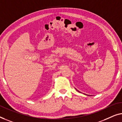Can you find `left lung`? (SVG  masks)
Returning <instances> with one entry per match:
<instances>
[{"label": "left lung", "mask_w": 122, "mask_h": 122, "mask_svg": "<svg viewBox=\"0 0 122 122\" xmlns=\"http://www.w3.org/2000/svg\"><path fill=\"white\" fill-rule=\"evenodd\" d=\"M77 91H78V90H77ZM78 92H79V91H78Z\"/></svg>", "instance_id": "1"}]
</instances>
